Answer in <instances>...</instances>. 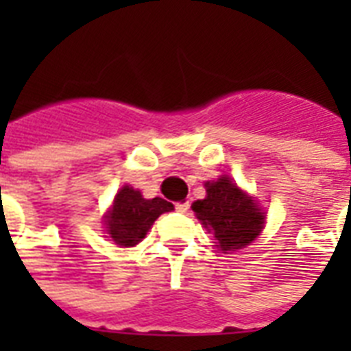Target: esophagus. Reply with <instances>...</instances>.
<instances>
[{"label":"esophagus","instance_id":"1","mask_svg":"<svg viewBox=\"0 0 351 351\" xmlns=\"http://www.w3.org/2000/svg\"><path fill=\"white\" fill-rule=\"evenodd\" d=\"M175 209L178 213H186L187 209H189V202H178L175 204Z\"/></svg>","mask_w":351,"mask_h":351}]
</instances>
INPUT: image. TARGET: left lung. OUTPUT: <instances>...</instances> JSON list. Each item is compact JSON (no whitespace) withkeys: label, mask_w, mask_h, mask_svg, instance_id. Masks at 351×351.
<instances>
[{"label":"left lung","mask_w":351,"mask_h":351,"mask_svg":"<svg viewBox=\"0 0 351 351\" xmlns=\"http://www.w3.org/2000/svg\"><path fill=\"white\" fill-rule=\"evenodd\" d=\"M191 208L224 253L250 245L261 234L266 220L255 198L242 191L228 175L206 182V198L193 202Z\"/></svg>","instance_id":"left-lung-1"}]
</instances>
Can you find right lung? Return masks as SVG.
<instances>
[{
	"label": "right lung",
	"instance_id": "1",
	"mask_svg": "<svg viewBox=\"0 0 351 351\" xmlns=\"http://www.w3.org/2000/svg\"><path fill=\"white\" fill-rule=\"evenodd\" d=\"M171 209L173 204L164 198L156 197L147 200L140 191L123 186L106 215V231L109 239L120 247H132L145 239L154 220Z\"/></svg>",
	"mask_w": 351,
	"mask_h": 351
}]
</instances>
